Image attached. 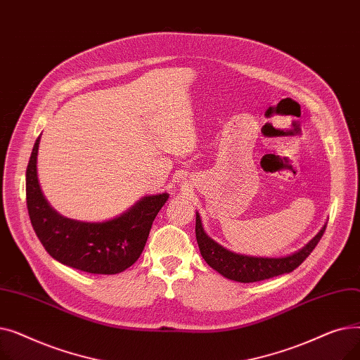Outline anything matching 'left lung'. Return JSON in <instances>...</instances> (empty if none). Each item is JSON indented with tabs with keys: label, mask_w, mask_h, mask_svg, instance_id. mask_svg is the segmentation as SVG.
<instances>
[{
	"label": "left lung",
	"mask_w": 360,
	"mask_h": 360,
	"mask_svg": "<svg viewBox=\"0 0 360 360\" xmlns=\"http://www.w3.org/2000/svg\"><path fill=\"white\" fill-rule=\"evenodd\" d=\"M327 223L321 231L299 251L285 257H252L245 254H236L220 243L213 240L202 229L201 217L195 213V236L198 242L200 252L209 266L220 273L223 277L235 280L239 283H252L259 280H267L280 274H286L297 269L308 255L314 251L321 236L324 235Z\"/></svg>",
	"instance_id": "left-lung-1"
}]
</instances>
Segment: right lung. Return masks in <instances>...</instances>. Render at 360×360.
<instances>
[{
    "label": "right lung",
    "mask_w": 360,
    "mask_h": 360,
    "mask_svg": "<svg viewBox=\"0 0 360 360\" xmlns=\"http://www.w3.org/2000/svg\"><path fill=\"white\" fill-rule=\"evenodd\" d=\"M37 137L26 170L27 212L46 252L64 266L91 274H117L141 255L151 224L169 194L146 195L122 214L105 221L61 216L45 198L37 179Z\"/></svg>",
    "instance_id": "obj_1"
}]
</instances>
